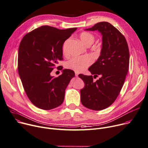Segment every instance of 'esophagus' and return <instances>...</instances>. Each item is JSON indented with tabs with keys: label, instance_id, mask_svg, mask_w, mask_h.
Segmentation results:
<instances>
[{
	"label": "esophagus",
	"instance_id": "34e87169",
	"mask_svg": "<svg viewBox=\"0 0 148 148\" xmlns=\"http://www.w3.org/2000/svg\"><path fill=\"white\" fill-rule=\"evenodd\" d=\"M78 75H79V73L77 72H75V76H76V77L78 76Z\"/></svg>",
	"mask_w": 148,
	"mask_h": 148
}]
</instances>
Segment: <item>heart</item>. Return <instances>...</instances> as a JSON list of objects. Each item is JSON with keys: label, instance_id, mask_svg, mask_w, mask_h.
Masks as SVG:
<instances>
[{"label": "heart", "instance_id": "obj_1", "mask_svg": "<svg viewBox=\"0 0 148 148\" xmlns=\"http://www.w3.org/2000/svg\"><path fill=\"white\" fill-rule=\"evenodd\" d=\"M81 41L86 46L92 45L95 40V36L92 33L89 32H83L79 35ZM67 41H66L63 46V52L66 53ZM93 60L90 56L75 57L66 63V67L67 69L73 70L77 72H82L85 71L87 68L92 64Z\"/></svg>", "mask_w": 148, "mask_h": 148}]
</instances>
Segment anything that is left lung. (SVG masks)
I'll use <instances>...</instances> for the list:
<instances>
[{"label":"left lung","mask_w":148,"mask_h":148,"mask_svg":"<svg viewBox=\"0 0 148 148\" xmlns=\"http://www.w3.org/2000/svg\"><path fill=\"white\" fill-rule=\"evenodd\" d=\"M86 29L100 32L103 44L98 59L88 69L94 76L79 75L85 83L81 103L89 109L102 110L110 106L121 91L129 70V50L124 36L109 22H101Z\"/></svg>","instance_id":"8db88e82"}]
</instances>
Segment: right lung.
<instances>
[{
  "mask_svg": "<svg viewBox=\"0 0 148 148\" xmlns=\"http://www.w3.org/2000/svg\"><path fill=\"white\" fill-rule=\"evenodd\" d=\"M76 29L43 25L27 33L20 42L19 75L28 98L39 108L49 110L63 103L65 89L75 72L61 67L63 73L58 77L51 76L50 73L63 60V44Z\"/></svg>",
  "mask_w": 148,
  "mask_h": 148,
  "instance_id": "obj_1",
  "label": "right lung"
}]
</instances>
